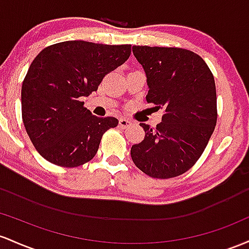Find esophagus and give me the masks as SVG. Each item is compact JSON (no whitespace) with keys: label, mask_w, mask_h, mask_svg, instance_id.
Segmentation results:
<instances>
[{"label":"esophagus","mask_w":249,"mask_h":249,"mask_svg":"<svg viewBox=\"0 0 249 249\" xmlns=\"http://www.w3.org/2000/svg\"><path fill=\"white\" fill-rule=\"evenodd\" d=\"M130 125H132V122H130L129 120L124 119V117L119 120V127L122 128V129H125V128L130 127Z\"/></svg>","instance_id":"1"}]
</instances>
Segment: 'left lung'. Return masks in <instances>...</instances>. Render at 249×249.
<instances>
[{
    "label": "left lung",
    "mask_w": 249,
    "mask_h": 249,
    "mask_svg": "<svg viewBox=\"0 0 249 249\" xmlns=\"http://www.w3.org/2000/svg\"><path fill=\"white\" fill-rule=\"evenodd\" d=\"M133 53L147 75V102L163 115L156 128L140 124L144 139L130 149L132 160L150 178H177L196 163L216 125L214 76L192 50L134 46Z\"/></svg>",
    "instance_id": "obj_1"
}]
</instances>
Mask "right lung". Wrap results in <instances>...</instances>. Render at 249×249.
I'll use <instances>...</instances> for the list:
<instances>
[{
	"instance_id": "obj_1",
	"label": "right lung",
	"mask_w": 249,
	"mask_h": 249,
	"mask_svg": "<svg viewBox=\"0 0 249 249\" xmlns=\"http://www.w3.org/2000/svg\"><path fill=\"white\" fill-rule=\"evenodd\" d=\"M130 44L64 41L41 50L22 83V120L42 158L64 168L87 163L115 117L93 115L80 97L96 91L103 77L124 64Z\"/></svg>"
}]
</instances>
